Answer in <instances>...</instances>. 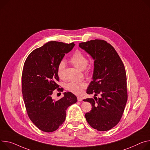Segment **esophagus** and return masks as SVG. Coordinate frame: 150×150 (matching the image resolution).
<instances>
[{
  "label": "esophagus",
  "instance_id": "1",
  "mask_svg": "<svg viewBox=\"0 0 150 150\" xmlns=\"http://www.w3.org/2000/svg\"><path fill=\"white\" fill-rule=\"evenodd\" d=\"M77 100H78V101H79V102L82 101V100H83V98H81V97L78 96V97H77Z\"/></svg>",
  "mask_w": 150,
  "mask_h": 150
}]
</instances>
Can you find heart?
<instances>
[{"label": "heart", "mask_w": 150, "mask_h": 150, "mask_svg": "<svg viewBox=\"0 0 150 150\" xmlns=\"http://www.w3.org/2000/svg\"><path fill=\"white\" fill-rule=\"evenodd\" d=\"M70 62L79 70H84V74L88 75L91 72V65L88 64V59L86 54L83 52L76 51L71 56L69 60ZM66 63L64 60L59 62L57 67V73L59 77L61 79H64ZM87 87L85 81L81 82H71L66 85V88L68 91L75 94H80L82 93L83 90Z\"/></svg>", "instance_id": "b5f03b06"}]
</instances>
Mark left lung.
<instances>
[{
  "instance_id": "8db88e82",
  "label": "left lung",
  "mask_w": 150,
  "mask_h": 150,
  "mask_svg": "<svg viewBox=\"0 0 150 150\" xmlns=\"http://www.w3.org/2000/svg\"><path fill=\"white\" fill-rule=\"evenodd\" d=\"M94 60L93 81L87 93L98 99H86L91 110L85 114L90 126L98 131L115 126L122 117L127 100V77L123 63L114 48L102 39L79 44Z\"/></svg>"
}]
</instances>
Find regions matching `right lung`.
Instances as JSON below:
<instances>
[{
    "instance_id": "obj_1",
    "label": "right lung",
    "mask_w": 150,
    "mask_h": 150,
    "mask_svg": "<svg viewBox=\"0 0 150 150\" xmlns=\"http://www.w3.org/2000/svg\"><path fill=\"white\" fill-rule=\"evenodd\" d=\"M74 45V42H48L30 52L24 62L21 77L24 102L29 118L43 132L56 130L66 119L67 108L77 101L69 91L59 100L51 98L54 90L63 91L57 84V67Z\"/></svg>"
}]
</instances>
